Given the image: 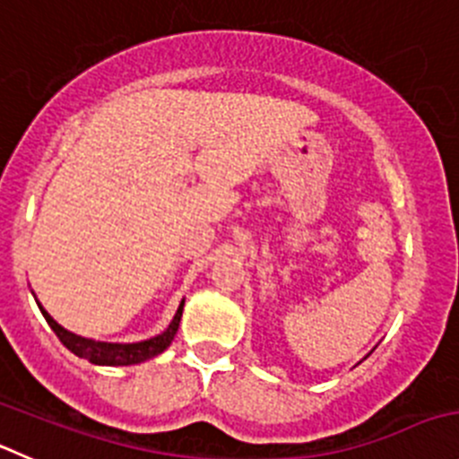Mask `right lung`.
I'll use <instances>...</instances> for the list:
<instances>
[{"instance_id":"obj_1","label":"right lung","mask_w":459,"mask_h":459,"mask_svg":"<svg viewBox=\"0 0 459 459\" xmlns=\"http://www.w3.org/2000/svg\"><path fill=\"white\" fill-rule=\"evenodd\" d=\"M38 302V299H36ZM40 307L42 316H45L47 325L54 329V333L58 335L60 342L69 349L72 353H76L78 358H85L90 363L94 365H108V368H124V365H137L143 363V360H151V358L160 356L169 344L173 342L178 333V326H180V317H182V308H185V299L178 307L176 316H173L171 325L167 329L161 331L160 335L155 338L142 340V342H103V340H94V338H82V335L72 333L65 326H60L49 313L42 308V304L38 302Z\"/></svg>"}]
</instances>
